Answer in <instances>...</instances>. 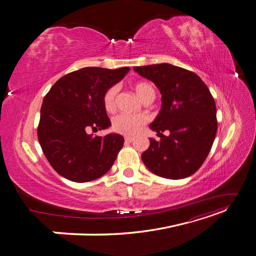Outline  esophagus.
Returning <instances> with one entry per match:
<instances>
[{"label": "esophagus", "mask_w": 256, "mask_h": 256, "mask_svg": "<svg viewBox=\"0 0 256 256\" xmlns=\"http://www.w3.org/2000/svg\"><path fill=\"white\" fill-rule=\"evenodd\" d=\"M134 140V138L132 136H125V142L126 143H131Z\"/></svg>", "instance_id": "1"}]
</instances>
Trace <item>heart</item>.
<instances>
[{
  "label": "heart",
  "mask_w": 256,
  "mask_h": 256,
  "mask_svg": "<svg viewBox=\"0 0 256 256\" xmlns=\"http://www.w3.org/2000/svg\"><path fill=\"white\" fill-rule=\"evenodd\" d=\"M134 88L136 92V95L140 97L143 102L150 97H154V90L150 83L140 81L134 84ZM118 94V88L111 86L106 90L102 97V102L104 109L108 112H112L115 109V98ZM145 118L141 115H127V114H120L116 116L113 120V130L116 132L126 134V136H134L136 134L141 127L144 125Z\"/></svg>",
  "instance_id": "1"
}]
</instances>
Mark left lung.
<instances>
[{
    "instance_id": "left-lung-1",
    "label": "left lung",
    "mask_w": 256,
    "mask_h": 256,
    "mask_svg": "<svg viewBox=\"0 0 256 256\" xmlns=\"http://www.w3.org/2000/svg\"><path fill=\"white\" fill-rule=\"evenodd\" d=\"M156 85L161 110L150 125L160 141L150 138L142 160L150 172L170 180L194 174L207 158L216 132V110L206 84L198 74L168 63L134 67ZM168 130L166 137L162 134Z\"/></svg>"
}]
</instances>
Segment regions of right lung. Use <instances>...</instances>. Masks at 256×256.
I'll use <instances>...</instances> for the list:
<instances>
[{"instance_id": "obj_1", "label": "right lung", "mask_w": 256, "mask_h": 256, "mask_svg": "<svg viewBox=\"0 0 256 256\" xmlns=\"http://www.w3.org/2000/svg\"><path fill=\"white\" fill-rule=\"evenodd\" d=\"M129 70V67L113 70L85 67L62 76L44 96L38 141L60 176L86 182L102 177L113 166L124 138L116 134L94 136L90 131L111 126L102 97Z\"/></svg>"}]
</instances>
